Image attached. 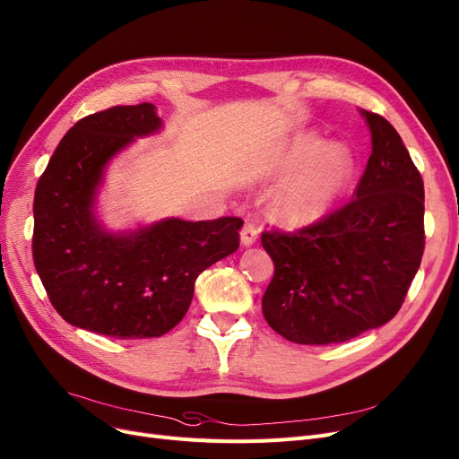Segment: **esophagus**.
<instances>
[{
  "mask_svg": "<svg viewBox=\"0 0 459 459\" xmlns=\"http://www.w3.org/2000/svg\"><path fill=\"white\" fill-rule=\"evenodd\" d=\"M255 239H258V228H255V224L250 222V220H247L241 230V243L245 247H250L255 243Z\"/></svg>",
  "mask_w": 459,
  "mask_h": 459,
  "instance_id": "esophagus-1",
  "label": "esophagus"
}]
</instances>
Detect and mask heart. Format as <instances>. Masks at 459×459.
<instances>
[{
	"mask_svg": "<svg viewBox=\"0 0 459 459\" xmlns=\"http://www.w3.org/2000/svg\"><path fill=\"white\" fill-rule=\"evenodd\" d=\"M281 169L296 175L274 194L273 214L288 226H308L332 211L351 185L354 156L341 143L325 144L322 137L308 134L290 143Z\"/></svg>",
	"mask_w": 459,
	"mask_h": 459,
	"instance_id": "obj_1",
	"label": "heart"
}]
</instances>
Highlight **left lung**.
<instances>
[{"mask_svg": "<svg viewBox=\"0 0 459 459\" xmlns=\"http://www.w3.org/2000/svg\"><path fill=\"white\" fill-rule=\"evenodd\" d=\"M361 115L373 152L351 204L296 233H262L274 264L262 310L291 342H344L390 322L424 255V180L395 127Z\"/></svg>", "mask_w": 459, "mask_h": 459, "instance_id": "obj_1", "label": "left lung"}]
</instances>
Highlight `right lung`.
<instances>
[{
  "label": "right lung",
  "instance_id": "obj_1",
  "mask_svg": "<svg viewBox=\"0 0 459 459\" xmlns=\"http://www.w3.org/2000/svg\"><path fill=\"white\" fill-rule=\"evenodd\" d=\"M152 103L79 120L54 151L33 199V264L58 315L115 339L161 337L182 318L197 274L239 248L243 220L166 218L111 233L96 218L105 168L135 137L156 134Z\"/></svg>",
  "mask_w": 459,
  "mask_h": 459
}]
</instances>
